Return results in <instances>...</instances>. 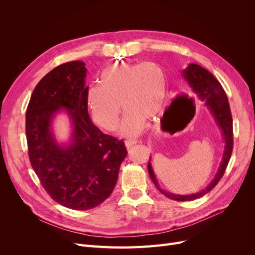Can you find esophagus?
<instances>
[{"instance_id": "esophagus-1", "label": "esophagus", "mask_w": 255, "mask_h": 255, "mask_svg": "<svg viewBox=\"0 0 255 255\" xmlns=\"http://www.w3.org/2000/svg\"><path fill=\"white\" fill-rule=\"evenodd\" d=\"M137 142H140V141H137V140H131V139H130V140H126V141H125V145H126V148H128V149H129V148H131L132 145L136 144Z\"/></svg>"}]
</instances>
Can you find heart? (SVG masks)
<instances>
[{
	"label": "heart",
	"instance_id": "heart-1",
	"mask_svg": "<svg viewBox=\"0 0 255 255\" xmlns=\"http://www.w3.org/2000/svg\"><path fill=\"white\" fill-rule=\"evenodd\" d=\"M166 94V77L157 64L119 62L102 70L100 86L90 87L86 100L93 121L106 131L117 128L121 104L125 115L119 133L132 138L142 132L145 119L162 111Z\"/></svg>",
	"mask_w": 255,
	"mask_h": 255
}]
</instances>
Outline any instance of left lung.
<instances>
[{
  "label": "left lung",
  "mask_w": 255,
  "mask_h": 255,
  "mask_svg": "<svg viewBox=\"0 0 255 255\" xmlns=\"http://www.w3.org/2000/svg\"><path fill=\"white\" fill-rule=\"evenodd\" d=\"M182 76L184 77L186 82L188 83L190 89L197 96V98L200 101L205 102V106L208 107V110L210 111L211 115L213 116L217 126L221 131L222 138L224 141L222 160L215 177H214V179L211 181V183L206 187L205 189L193 194H188V195L173 194L161 189V187L159 186L158 181L156 179L155 172L151 164V157H150L149 163H148V170L153 183L157 187V189L170 199L178 200V202H188V200H193L204 196L205 194L210 192L220 181V179L224 175V171L226 169L227 164H229V161L232 156L233 145H234V135H233V118H232L229 99H227L226 94L218 80L214 77V75L211 72H209L207 69L203 68L202 66L193 64V63L189 64L187 66V68H185L182 71Z\"/></svg>",
  "instance_id": "obj_1"
}]
</instances>
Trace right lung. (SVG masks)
I'll use <instances>...</instances> for the list:
<instances>
[{
	"label": "right lung",
	"instance_id": "obj_1",
	"mask_svg": "<svg viewBox=\"0 0 255 255\" xmlns=\"http://www.w3.org/2000/svg\"><path fill=\"white\" fill-rule=\"evenodd\" d=\"M86 76L82 61L56 67L37 84L25 113L31 165L50 197L72 210H90L103 203L127 155L122 139L104 134L92 123ZM61 112L71 121L66 143L58 142L53 132V120Z\"/></svg>",
	"mask_w": 255,
	"mask_h": 255
}]
</instances>
